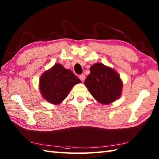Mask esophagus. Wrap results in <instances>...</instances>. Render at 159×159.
<instances>
[{
	"mask_svg": "<svg viewBox=\"0 0 159 159\" xmlns=\"http://www.w3.org/2000/svg\"><path fill=\"white\" fill-rule=\"evenodd\" d=\"M79 79H80V80H81L82 82H83L85 79V74H81V75L79 76Z\"/></svg>",
	"mask_w": 159,
	"mask_h": 159,
	"instance_id": "34e87169",
	"label": "esophagus"
}]
</instances>
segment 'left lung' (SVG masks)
I'll return each mask as SVG.
<instances>
[{
  "mask_svg": "<svg viewBox=\"0 0 159 159\" xmlns=\"http://www.w3.org/2000/svg\"><path fill=\"white\" fill-rule=\"evenodd\" d=\"M85 85L92 96L101 104L113 102L120 97L122 81L120 76L111 67L97 63L90 67Z\"/></svg>",
  "mask_w": 159,
  "mask_h": 159,
  "instance_id": "obj_1",
  "label": "left lung"
}]
</instances>
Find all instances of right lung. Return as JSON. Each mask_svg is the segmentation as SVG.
Returning <instances> with one entry per match:
<instances>
[{"label":"right lung","instance_id":"obj_1","mask_svg":"<svg viewBox=\"0 0 159 159\" xmlns=\"http://www.w3.org/2000/svg\"><path fill=\"white\" fill-rule=\"evenodd\" d=\"M81 83L70 70L61 64L56 63L40 77L39 87L42 96L46 101L59 104L68 95L74 85Z\"/></svg>","mask_w":159,"mask_h":159}]
</instances>
